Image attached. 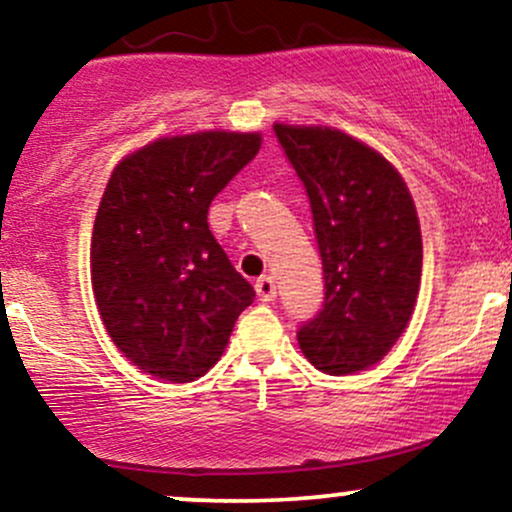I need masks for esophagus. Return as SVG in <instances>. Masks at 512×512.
Here are the masks:
<instances>
[{
  "label": "esophagus",
  "instance_id": "esophagus-1",
  "mask_svg": "<svg viewBox=\"0 0 512 512\" xmlns=\"http://www.w3.org/2000/svg\"><path fill=\"white\" fill-rule=\"evenodd\" d=\"M255 291H257V298L264 303L274 301L276 298V284L272 276H262V279L255 281Z\"/></svg>",
  "mask_w": 512,
  "mask_h": 512
}]
</instances>
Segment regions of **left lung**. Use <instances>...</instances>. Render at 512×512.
<instances>
[{
	"label": "left lung",
	"instance_id": "1",
	"mask_svg": "<svg viewBox=\"0 0 512 512\" xmlns=\"http://www.w3.org/2000/svg\"><path fill=\"white\" fill-rule=\"evenodd\" d=\"M313 209L325 303L298 330L301 351L327 375L383 361L407 330L421 286V226L397 168L332 127L274 125Z\"/></svg>",
	"mask_w": 512,
	"mask_h": 512
}]
</instances>
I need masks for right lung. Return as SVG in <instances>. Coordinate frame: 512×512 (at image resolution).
Listing matches in <instances>:
<instances>
[{"label":"right lung","instance_id":"right-lung-1","mask_svg":"<svg viewBox=\"0 0 512 512\" xmlns=\"http://www.w3.org/2000/svg\"><path fill=\"white\" fill-rule=\"evenodd\" d=\"M260 146V132L178 134L132 151L110 175L91 236L93 298L110 339L144 373L202 378L255 301L207 214Z\"/></svg>","mask_w":512,"mask_h":512}]
</instances>
